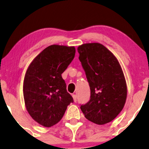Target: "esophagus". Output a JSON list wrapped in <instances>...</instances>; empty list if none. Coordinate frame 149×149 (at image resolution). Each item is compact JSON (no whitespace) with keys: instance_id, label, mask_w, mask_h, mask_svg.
I'll return each instance as SVG.
<instances>
[{"instance_id":"1","label":"esophagus","mask_w":149,"mask_h":149,"mask_svg":"<svg viewBox=\"0 0 149 149\" xmlns=\"http://www.w3.org/2000/svg\"><path fill=\"white\" fill-rule=\"evenodd\" d=\"M72 97H73V100H74V102H77V95H75V94H72Z\"/></svg>"}]
</instances>
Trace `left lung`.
Listing matches in <instances>:
<instances>
[{"label": "left lung", "instance_id": "left-lung-1", "mask_svg": "<svg viewBox=\"0 0 149 149\" xmlns=\"http://www.w3.org/2000/svg\"><path fill=\"white\" fill-rule=\"evenodd\" d=\"M77 50L91 91L90 100L81 105V110L93 123H109L123 109L127 97L121 67L116 57L100 43L81 45Z\"/></svg>", "mask_w": 149, "mask_h": 149}]
</instances>
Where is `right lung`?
I'll list each match as a JSON object with an SVG mask.
<instances>
[{
	"instance_id": "1",
	"label": "right lung",
	"mask_w": 149,
	"mask_h": 149,
	"mask_svg": "<svg viewBox=\"0 0 149 149\" xmlns=\"http://www.w3.org/2000/svg\"><path fill=\"white\" fill-rule=\"evenodd\" d=\"M75 52L74 47L50 45L34 59L26 71L23 85L26 109L44 127L58 123L74 102L62 74L74 59Z\"/></svg>"
}]
</instances>
